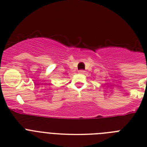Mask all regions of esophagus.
<instances>
[{
  "label": "esophagus",
  "instance_id": "34e87169",
  "mask_svg": "<svg viewBox=\"0 0 147 147\" xmlns=\"http://www.w3.org/2000/svg\"><path fill=\"white\" fill-rule=\"evenodd\" d=\"M78 72H79V73H80V74H84V72H85V71L82 70V69H81V70H79Z\"/></svg>",
  "mask_w": 147,
  "mask_h": 147
}]
</instances>
